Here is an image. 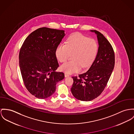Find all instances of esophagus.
<instances>
[{
    "mask_svg": "<svg viewBox=\"0 0 134 134\" xmlns=\"http://www.w3.org/2000/svg\"><path fill=\"white\" fill-rule=\"evenodd\" d=\"M65 77H68V76H69V74H68L67 73H65Z\"/></svg>",
    "mask_w": 134,
    "mask_h": 134,
    "instance_id": "esophagus-1",
    "label": "esophagus"
}]
</instances>
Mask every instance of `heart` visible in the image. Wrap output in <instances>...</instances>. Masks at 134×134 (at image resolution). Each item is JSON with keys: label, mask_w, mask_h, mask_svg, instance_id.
<instances>
[{"label": "heart", "mask_w": 134, "mask_h": 134, "mask_svg": "<svg viewBox=\"0 0 134 134\" xmlns=\"http://www.w3.org/2000/svg\"><path fill=\"white\" fill-rule=\"evenodd\" d=\"M98 50V45L95 39L75 34L67 40L66 44L58 46L55 56L59 61L63 63L72 54V60L63 64L61 69L67 73H72L80 71L81 67L85 68L90 66L95 59Z\"/></svg>", "instance_id": "heart-1"}]
</instances>
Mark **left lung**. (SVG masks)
<instances>
[{
	"mask_svg": "<svg viewBox=\"0 0 134 134\" xmlns=\"http://www.w3.org/2000/svg\"><path fill=\"white\" fill-rule=\"evenodd\" d=\"M97 35L99 47L96 57L87 72L72 76L71 91L75 98L81 101H90L99 96L106 87L115 65L113 48L103 35Z\"/></svg>",
	"mask_w": 134,
	"mask_h": 134,
	"instance_id": "1",
	"label": "left lung"
}]
</instances>
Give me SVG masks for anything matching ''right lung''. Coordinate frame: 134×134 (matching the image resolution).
Instances as JSON below:
<instances>
[{
    "mask_svg": "<svg viewBox=\"0 0 134 134\" xmlns=\"http://www.w3.org/2000/svg\"><path fill=\"white\" fill-rule=\"evenodd\" d=\"M65 35L63 30L41 27L29 35L21 47L19 62L23 81L38 98L51 96L57 83L64 79L63 72L55 70L59 66L55 50Z\"/></svg>",
    "mask_w": 134,
    "mask_h": 134,
    "instance_id": "add662e5",
    "label": "right lung"
}]
</instances>
